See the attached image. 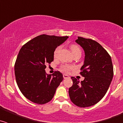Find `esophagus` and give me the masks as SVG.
I'll return each instance as SVG.
<instances>
[{
  "instance_id": "34e87169",
  "label": "esophagus",
  "mask_w": 123,
  "mask_h": 123,
  "mask_svg": "<svg viewBox=\"0 0 123 123\" xmlns=\"http://www.w3.org/2000/svg\"><path fill=\"white\" fill-rule=\"evenodd\" d=\"M63 78L64 79H67V78H69V76L67 74H64L63 75Z\"/></svg>"
}]
</instances>
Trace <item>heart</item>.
Listing matches in <instances>:
<instances>
[{
    "label": "heart",
    "mask_w": 123,
    "mask_h": 123,
    "mask_svg": "<svg viewBox=\"0 0 123 123\" xmlns=\"http://www.w3.org/2000/svg\"><path fill=\"white\" fill-rule=\"evenodd\" d=\"M70 49H71V52H72L74 56L77 55V54H81V50L78 45H75V44H72V45L70 46ZM60 49H61L60 46L57 47L55 49V50H54V57L56 58V56H58V53H59ZM60 68L62 71H65V72H69V71H71V70H72V69H73L74 67L73 66H72V65H63L61 66Z\"/></svg>",
    "instance_id": "b5f03b06"
}]
</instances>
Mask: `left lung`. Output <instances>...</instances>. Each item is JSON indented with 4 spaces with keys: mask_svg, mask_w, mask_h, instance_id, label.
Listing matches in <instances>:
<instances>
[{
    "mask_svg": "<svg viewBox=\"0 0 123 123\" xmlns=\"http://www.w3.org/2000/svg\"><path fill=\"white\" fill-rule=\"evenodd\" d=\"M76 42L85 52L80 73L84 79L79 82L71 77L73 84L69 95L74 105L85 108L97 104L105 95L113 77V67L111 56L97 42L81 37Z\"/></svg>",
    "mask_w": 123,
    "mask_h": 123,
    "instance_id": "obj_1",
    "label": "left lung"
}]
</instances>
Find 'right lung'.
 <instances>
[{
    "mask_svg": "<svg viewBox=\"0 0 123 123\" xmlns=\"http://www.w3.org/2000/svg\"><path fill=\"white\" fill-rule=\"evenodd\" d=\"M68 36L42 34L23 45L15 64L17 85L24 96L37 104H45L52 99L56 88L63 79L62 73H45L46 65L54 61V52Z\"/></svg>",
    "mask_w": 123,
    "mask_h": 123,
    "instance_id": "1",
    "label": "right lung"
}]
</instances>
